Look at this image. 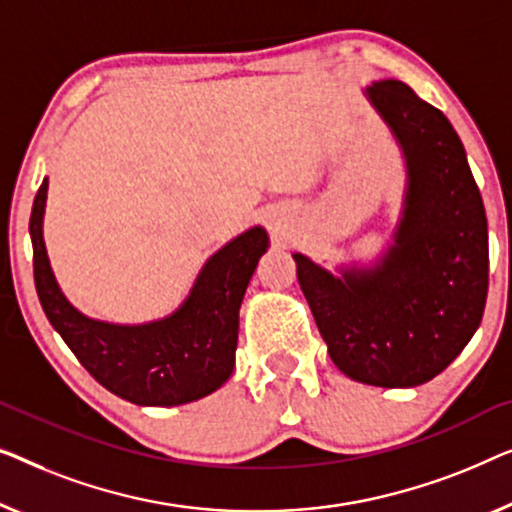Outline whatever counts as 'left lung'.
Returning a JSON list of instances; mask_svg holds the SVG:
<instances>
[{"mask_svg":"<svg viewBox=\"0 0 512 512\" xmlns=\"http://www.w3.org/2000/svg\"><path fill=\"white\" fill-rule=\"evenodd\" d=\"M364 97L397 139L406 187L392 243L369 266L331 273L294 253L301 292L345 376L376 387L429 383L455 362L485 313L487 218L450 120L406 83Z\"/></svg>","mask_w":512,"mask_h":512,"instance_id":"1","label":"left lung"}]
</instances>
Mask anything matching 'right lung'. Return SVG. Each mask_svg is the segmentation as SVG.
Here are the masks:
<instances>
[{"instance_id": "obj_1", "label": "right lung", "mask_w": 512, "mask_h": 512, "mask_svg": "<svg viewBox=\"0 0 512 512\" xmlns=\"http://www.w3.org/2000/svg\"><path fill=\"white\" fill-rule=\"evenodd\" d=\"M48 178L34 197L30 236L34 283L43 313L90 376L136 406H181L218 390L234 371L243 294L269 248L264 227H250L206 259L174 313L143 325L88 318L57 285L43 243Z\"/></svg>"}]
</instances>
